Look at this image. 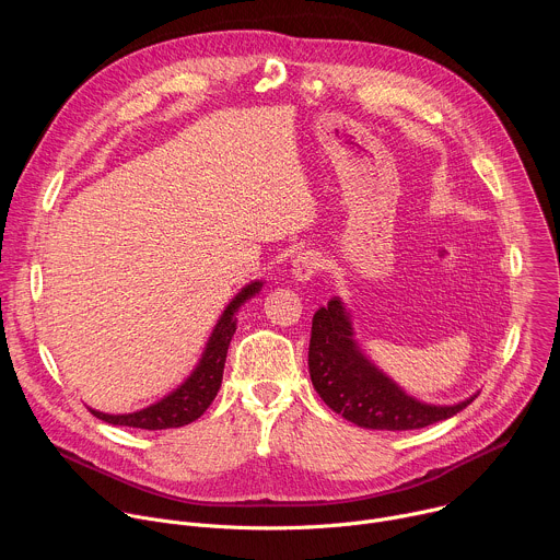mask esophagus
Returning <instances> with one entry per match:
<instances>
[{
    "label": "esophagus",
    "mask_w": 560,
    "mask_h": 560,
    "mask_svg": "<svg viewBox=\"0 0 560 560\" xmlns=\"http://www.w3.org/2000/svg\"><path fill=\"white\" fill-rule=\"evenodd\" d=\"M322 268H324V259H322V255L314 253V250H305L292 261V275L301 283L316 277L318 272H322Z\"/></svg>",
    "instance_id": "34e87169"
}]
</instances>
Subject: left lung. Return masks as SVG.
I'll list each match as a JSON object with an SVG mask.
<instances>
[{
    "mask_svg": "<svg viewBox=\"0 0 560 560\" xmlns=\"http://www.w3.org/2000/svg\"><path fill=\"white\" fill-rule=\"evenodd\" d=\"M307 365L326 406L368 430H419L454 417L474 401L471 396L456 406H428L408 396L359 352L339 299L316 310L312 318Z\"/></svg>",
    "mask_w": 560,
    "mask_h": 560,
    "instance_id": "8db88e82",
    "label": "left lung"
}]
</instances>
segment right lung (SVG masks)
Listing matches in <instances>:
<instances>
[{
    "label": "right lung",
    "instance_id": "obj_1",
    "mask_svg": "<svg viewBox=\"0 0 560 560\" xmlns=\"http://www.w3.org/2000/svg\"><path fill=\"white\" fill-rule=\"evenodd\" d=\"M259 288L261 283L255 281L230 301V305L223 310L219 324L210 335V341L206 346V352L197 370L190 374V378H186V383H182L175 392L162 398V401L132 415H104L97 410H91V412L110 425H126V428H139V430H171V428H182L197 421L214 401V396L221 387L228 346L236 330L234 312L246 299L255 296Z\"/></svg>",
    "mask_w": 560,
    "mask_h": 560
}]
</instances>
